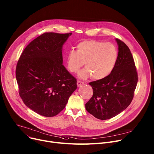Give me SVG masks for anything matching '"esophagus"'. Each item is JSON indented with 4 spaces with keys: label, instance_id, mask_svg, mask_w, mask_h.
Instances as JSON below:
<instances>
[{
    "label": "esophagus",
    "instance_id": "obj_1",
    "mask_svg": "<svg viewBox=\"0 0 154 154\" xmlns=\"http://www.w3.org/2000/svg\"><path fill=\"white\" fill-rule=\"evenodd\" d=\"M84 83L83 82H81L80 80H77V87H80L81 85H82Z\"/></svg>",
    "mask_w": 154,
    "mask_h": 154
}]
</instances>
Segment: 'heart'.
Masks as SVG:
<instances>
[{
	"instance_id": "obj_1",
	"label": "heart",
	"mask_w": 154,
	"mask_h": 154,
	"mask_svg": "<svg viewBox=\"0 0 154 154\" xmlns=\"http://www.w3.org/2000/svg\"><path fill=\"white\" fill-rule=\"evenodd\" d=\"M66 54V64L70 72L77 73L85 63V67L79 73L80 79L92 76L96 80L108 77L114 70L118 60V51L111 43L96 40H84Z\"/></svg>"
}]
</instances>
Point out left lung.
I'll list each match as a JSON object with an SVG mask.
<instances>
[{
	"label": "left lung",
	"mask_w": 154,
	"mask_h": 154,
	"mask_svg": "<svg viewBox=\"0 0 154 154\" xmlns=\"http://www.w3.org/2000/svg\"><path fill=\"white\" fill-rule=\"evenodd\" d=\"M118 60L112 72L106 78L91 82L93 96L85 104L86 110L96 118H113L130 105L138 81L134 59L128 46L116 38Z\"/></svg>",
	"instance_id": "8db88e82"
}]
</instances>
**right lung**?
I'll return each instance as SVG.
<instances>
[{
	"mask_svg": "<svg viewBox=\"0 0 154 154\" xmlns=\"http://www.w3.org/2000/svg\"><path fill=\"white\" fill-rule=\"evenodd\" d=\"M71 35H40L25 48L18 61L20 96L27 107L40 115H57L77 88L76 79L63 65V46Z\"/></svg>",
	"mask_w": 154,
	"mask_h": 154,
	"instance_id": "1",
	"label": "right lung"
}]
</instances>
